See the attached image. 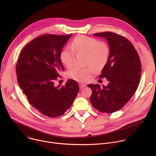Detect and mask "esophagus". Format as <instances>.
Returning <instances> with one entry per match:
<instances>
[{"label": "esophagus", "mask_w": 156, "mask_h": 156, "mask_svg": "<svg viewBox=\"0 0 156 156\" xmlns=\"http://www.w3.org/2000/svg\"><path fill=\"white\" fill-rule=\"evenodd\" d=\"M79 86H80V87L81 89L84 88V87H85L86 86V85L85 84H83V83H80V84H79Z\"/></svg>", "instance_id": "1"}]
</instances>
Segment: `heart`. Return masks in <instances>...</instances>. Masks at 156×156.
Instances as JSON below:
<instances>
[{"instance_id": "obj_1", "label": "heart", "mask_w": 156, "mask_h": 156, "mask_svg": "<svg viewBox=\"0 0 156 156\" xmlns=\"http://www.w3.org/2000/svg\"><path fill=\"white\" fill-rule=\"evenodd\" d=\"M76 54L86 55V65H91L96 69H102L107 62L109 56V48L104 42L86 36H76L71 43L70 48H65L60 52L62 63L67 68L73 65ZM94 71L91 66L86 68H72L68 72L70 78L79 81L84 82Z\"/></svg>"}]
</instances>
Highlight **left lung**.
<instances>
[{
    "mask_svg": "<svg viewBox=\"0 0 156 156\" xmlns=\"http://www.w3.org/2000/svg\"><path fill=\"white\" fill-rule=\"evenodd\" d=\"M105 38L109 56L99 77L106 78L107 86L88 84L92 90L90 101L102 113H113L122 108L138 87L141 72L140 57L133 44L125 37L112 32L94 34Z\"/></svg>",
    "mask_w": 156,
    "mask_h": 156,
    "instance_id": "8db88e82",
    "label": "left lung"
}]
</instances>
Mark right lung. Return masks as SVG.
<instances>
[{
    "mask_svg": "<svg viewBox=\"0 0 156 156\" xmlns=\"http://www.w3.org/2000/svg\"><path fill=\"white\" fill-rule=\"evenodd\" d=\"M72 34H44L22 49L16 66L17 81L29 103L49 117L63 115L72 105L79 91L78 83L69 80L55 86V80L64 71L60 58Z\"/></svg>",
    "mask_w": 156,
    "mask_h": 156,
    "instance_id": "obj_1",
    "label": "right lung"
}]
</instances>
